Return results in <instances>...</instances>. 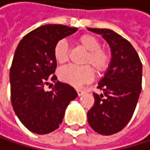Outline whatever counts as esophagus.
Here are the masks:
<instances>
[{
  "label": "esophagus",
  "instance_id": "1",
  "mask_svg": "<svg viewBox=\"0 0 150 150\" xmlns=\"http://www.w3.org/2000/svg\"><path fill=\"white\" fill-rule=\"evenodd\" d=\"M76 91H77V93H78V95H79V96H81L85 93L83 90H81V89H77Z\"/></svg>",
  "mask_w": 150,
  "mask_h": 150
}]
</instances>
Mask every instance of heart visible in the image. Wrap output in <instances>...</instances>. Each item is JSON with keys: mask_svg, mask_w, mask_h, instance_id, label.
<instances>
[{"mask_svg": "<svg viewBox=\"0 0 150 150\" xmlns=\"http://www.w3.org/2000/svg\"><path fill=\"white\" fill-rule=\"evenodd\" d=\"M78 43L87 50L83 63L90 64L97 73H103L109 68L111 57L107 50L101 47V42L97 37L91 34L81 35L78 38ZM69 46L65 40H59L54 47V57L60 63H66L69 59ZM59 79L71 86L80 87L82 84L90 82L93 79V70L89 65L63 67L59 71Z\"/></svg>", "mask_w": 150, "mask_h": 150, "instance_id": "1", "label": "heart"}]
</instances>
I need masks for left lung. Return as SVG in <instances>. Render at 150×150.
I'll use <instances>...</instances> for the list:
<instances>
[{"label":"left lung","instance_id":"8db88e82","mask_svg":"<svg viewBox=\"0 0 150 150\" xmlns=\"http://www.w3.org/2000/svg\"><path fill=\"white\" fill-rule=\"evenodd\" d=\"M88 30L102 35L112 51L109 69L97 86L103 93H93L94 104L87 114L91 127L109 136L121 131L134 114L142 89V63L130 42L120 35L110 29Z\"/></svg>","mask_w":150,"mask_h":150}]
</instances>
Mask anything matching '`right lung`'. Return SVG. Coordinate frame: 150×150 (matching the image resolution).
<instances>
[{
    "label": "right lung",
    "mask_w": 150,
    "mask_h": 150,
    "mask_svg": "<svg viewBox=\"0 0 150 150\" xmlns=\"http://www.w3.org/2000/svg\"><path fill=\"white\" fill-rule=\"evenodd\" d=\"M77 30L62 25H46L25 35L16 47L10 69L12 105L22 124L35 134L56 130L69 102L78 96L73 87L57 81L53 53L57 41ZM49 79L55 86L46 92L43 86Z\"/></svg>",
    "instance_id": "obj_1"
}]
</instances>
